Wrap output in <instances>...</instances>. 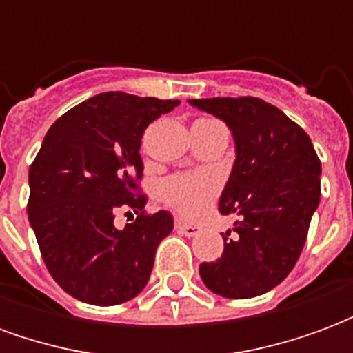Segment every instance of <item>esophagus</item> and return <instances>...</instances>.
Masks as SVG:
<instances>
[{"label": "esophagus", "mask_w": 353, "mask_h": 353, "mask_svg": "<svg viewBox=\"0 0 353 353\" xmlns=\"http://www.w3.org/2000/svg\"><path fill=\"white\" fill-rule=\"evenodd\" d=\"M176 229L179 234H183V236H194V234H199L200 227L199 225H192V223H185V221H176Z\"/></svg>", "instance_id": "obj_1"}]
</instances>
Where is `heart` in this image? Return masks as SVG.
<instances>
[{"instance_id":"obj_1","label":"heart","mask_w":353,"mask_h":353,"mask_svg":"<svg viewBox=\"0 0 353 353\" xmlns=\"http://www.w3.org/2000/svg\"><path fill=\"white\" fill-rule=\"evenodd\" d=\"M219 192V181L210 172H189L170 177L162 185V200L187 219H199Z\"/></svg>"}]
</instances>
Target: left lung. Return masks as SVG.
<instances>
[{
  "label": "left lung",
  "mask_w": 353,
  "mask_h": 353,
  "mask_svg": "<svg viewBox=\"0 0 353 353\" xmlns=\"http://www.w3.org/2000/svg\"><path fill=\"white\" fill-rule=\"evenodd\" d=\"M191 103L229 124L236 143L219 212H236L240 219L232 232L223 234L221 257L200 265V278L227 299L263 295L285 280L303 252L321 194V162L308 134L261 98Z\"/></svg>",
  "instance_id": "left-lung-1"
}]
</instances>
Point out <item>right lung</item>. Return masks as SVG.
<instances>
[{
  "mask_svg": "<svg viewBox=\"0 0 353 353\" xmlns=\"http://www.w3.org/2000/svg\"><path fill=\"white\" fill-rule=\"evenodd\" d=\"M177 103L98 94L57 119L35 154L28 219L50 276L83 303H126L149 281L174 219L145 212L139 147L147 126ZM121 209L137 214L123 231L112 225Z\"/></svg>",
  "mask_w": 353,
  "mask_h": 353,
  "instance_id": "1",
  "label": "right lung"
}]
</instances>
